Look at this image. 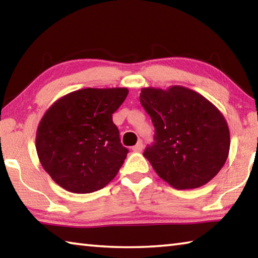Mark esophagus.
Listing matches in <instances>:
<instances>
[{
	"label": "esophagus",
	"instance_id": "esophagus-1",
	"mask_svg": "<svg viewBox=\"0 0 258 258\" xmlns=\"http://www.w3.org/2000/svg\"><path fill=\"white\" fill-rule=\"evenodd\" d=\"M133 151L134 152H141L142 150H143V145H142V142H139V143H137V145H135L133 148Z\"/></svg>",
	"mask_w": 258,
	"mask_h": 258
}]
</instances>
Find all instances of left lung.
I'll list each match as a JSON object with an SVG mask.
<instances>
[{"instance_id":"1","label":"left lung","mask_w":258,"mask_h":258,"mask_svg":"<svg viewBox=\"0 0 258 258\" xmlns=\"http://www.w3.org/2000/svg\"><path fill=\"white\" fill-rule=\"evenodd\" d=\"M140 102L156 128L143 156L158 176L177 190L203 186L223 167L230 131L223 113L198 92L181 85L143 87Z\"/></svg>"}]
</instances>
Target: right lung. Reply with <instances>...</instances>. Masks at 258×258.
Instances as JSON below:
<instances>
[{
    "mask_svg": "<svg viewBox=\"0 0 258 258\" xmlns=\"http://www.w3.org/2000/svg\"><path fill=\"white\" fill-rule=\"evenodd\" d=\"M128 94L126 87L77 90L47 109L38 124L36 151L56 184L91 194L112 181L127 156L112 113Z\"/></svg>",
    "mask_w": 258,
    "mask_h": 258,
    "instance_id": "add662e5",
    "label": "right lung"
}]
</instances>
